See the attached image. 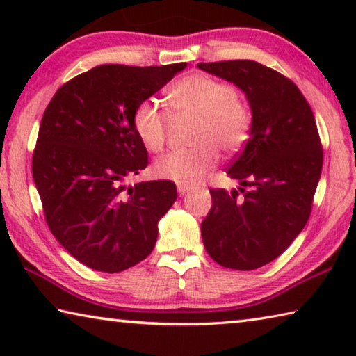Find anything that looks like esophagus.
I'll list each match as a JSON object with an SVG mask.
<instances>
[{
	"instance_id": "34e87169",
	"label": "esophagus",
	"mask_w": 356,
	"mask_h": 356,
	"mask_svg": "<svg viewBox=\"0 0 356 356\" xmlns=\"http://www.w3.org/2000/svg\"><path fill=\"white\" fill-rule=\"evenodd\" d=\"M191 190V186L190 185H185V184H177V191H179V195L180 196H185L186 193H188Z\"/></svg>"
}]
</instances>
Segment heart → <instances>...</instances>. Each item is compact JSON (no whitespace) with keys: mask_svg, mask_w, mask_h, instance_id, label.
Segmentation results:
<instances>
[{"mask_svg":"<svg viewBox=\"0 0 356 356\" xmlns=\"http://www.w3.org/2000/svg\"><path fill=\"white\" fill-rule=\"evenodd\" d=\"M168 99L176 118H195L196 147L172 150L155 160L152 172L160 179L195 184L218 163V150L236 154L248 141L251 110L231 84L206 74H195L174 83ZM170 116L154 100H143L134 111V129L144 147L160 152L165 146Z\"/></svg>","mask_w":356,"mask_h":356,"instance_id":"obj_1","label":"heart"}]
</instances>
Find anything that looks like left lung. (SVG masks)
I'll use <instances>...</instances> for the list:
<instances>
[{
    "mask_svg": "<svg viewBox=\"0 0 356 356\" xmlns=\"http://www.w3.org/2000/svg\"><path fill=\"white\" fill-rule=\"evenodd\" d=\"M197 67L236 84L252 116L250 140L227 170L240 186L210 190L202 242L222 267L256 270L282 254L309 218L323 161L314 114L289 78L256 61Z\"/></svg>",
    "mask_w": 356,
    "mask_h": 356,
    "instance_id": "8db88e82",
    "label": "left lung"
}]
</instances>
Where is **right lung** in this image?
<instances>
[{"mask_svg":"<svg viewBox=\"0 0 356 356\" xmlns=\"http://www.w3.org/2000/svg\"><path fill=\"white\" fill-rule=\"evenodd\" d=\"M185 67L97 65L63 84L42 116L33 177L47 225L89 268L124 272L154 250L177 190L171 180L125 185L147 166L134 111Z\"/></svg>","mask_w":356,"mask_h":356,"instance_id":"right-lung-1","label":"right lung"}]
</instances>
